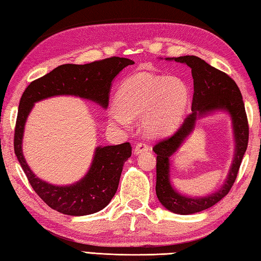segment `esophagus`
<instances>
[{"mask_svg":"<svg viewBox=\"0 0 261 261\" xmlns=\"http://www.w3.org/2000/svg\"><path fill=\"white\" fill-rule=\"evenodd\" d=\"M148 150H150V147H149L147 143L139 142V143L135 146V148H134V155H140L141 152L148 151Z\"/></svg>","mask_w":261,"mask_h":261,"instance_id":"34e87169","label":"esophagus"}]
</instances>
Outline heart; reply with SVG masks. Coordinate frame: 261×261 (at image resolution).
Instances as JSON below:
<instances>
[{"label":"heart","mask_w":261,"mask_h":261,"mask_svg":"<svg viewBox=\"0 0 261 261\" xmlns=\"http://www.w3.org/2000/svg\"><path fill=\"white\" fill-rule=\"evenodd\" d=\"M190 91L181 79L140 72L123 81L115 93L117 109L110 111L113 125L126 127L142 115L141 126L149 136L173 130L189 102Z\"/></svg>","instance_id":"heart-1"}]
</instances>
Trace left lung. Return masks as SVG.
<instances>
[{
  "instance_id": "8db88e82",
  "label": "left lung",
  "mask_w": 261,
  "mask_h": 261,
  "mask_svg": "<svg viewBox=\"0 0 261 261\" xmlns=\"http://www.w3.org/2000/svg\"><path fill=\"white\" fill-rule=\"evenodd\" d=\"M173 60L180 63H186L192 69L194 93L192 100V112L184 119L180 127L172 135L160 140L152 148L157 155L156 194L160 202L170 212L187 215L202 212L214 206L231 190L249 143V121H247L241 90L229 75L208 65L206 61L194 55H185V57L174 58ZM216 109L228 110L233 119L237 151L232 169L225 185L216 194L204 198L184 197L170 186L168 159L189 135L194 127L196 118Z\"/></svg>"
}]
</instances>
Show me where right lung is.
<instances>
[{
	"instance_id": "add662e5",
	"label": "right lung",
	"mask_w": 261,
	"mask_h": 261,
	"mask_svg": "<svg viewBox=\"0 0 261 261\" xmlns=\"http://www.w3.org/2000/svg\"><path fill=\"white\" fill-rule=\"evenodd\" d=\"M133 63L129 59L112 57L87 65H61L34 80L23 92L15 127V153L30 185L54 211L70 216H82L108 206L118 190L122 166L132 155V146L125 142L118 146L98 147L91 168L83 179L70 186L52 185L36 177L23 156V132L30 111L34 102L60 95L79 96L108 108L111 82L123 68Z\"/></svg>"
}]
</instances>
